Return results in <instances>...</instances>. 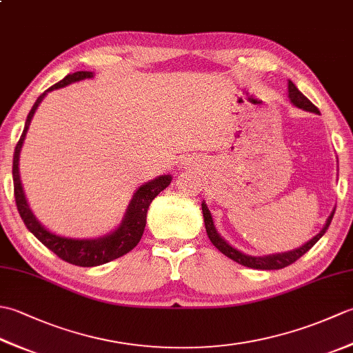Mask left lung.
Segmentation results:
<instances>
[{
  "label": "left lung",
  "mask_w": 353,
  "mask_h": 353,
  "mask_svg": "<svg viewBox=\"0 0 353 353\" xmlns=\"http://www.w3.org/2000/svg\"><path fill=\"white\" fill-rule=\"evenodd\" d=\"M288 97H290V100H291L292 104H294V106L301 108V109H305V110H310V112H316V114H320L319 109L314 106V104L308 99H306V97L301 91H299V89L296 88V85L292 83L291 80L288 81ZM201 211H203V219H205V226H206L208 236H209V239H211V243L216 247V249H219L223 254H226L228 258L238 262V264H241L244 267L256 268V270H279V268L291 265L292 262H296L299 258L303 256V254L308 252L311 247L319 241L321 236L325 235V232L327 230L329 224H331L334 212H335V211H332V214L329 215V219H327V221L325 224V228L321 229L320 234L314 236L311 241H308L305 245L299 247V249L292 250V252H287V253L272 254V256H264V258H254V256H249V254H244V253H241L239 250L234 249V247L229 245L219 234H216L211 212H209V209L206 208L205 203H201Z\"/></svg>",
  "instance_id": "obj_1"
}]
</instances>
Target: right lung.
Instances as JSON below:
<instances>
[{
	"mask_svg": "<svg viewBox=\"0 0 353 353\" xmlns=\"http://www.w3.org/2000/svg\"><path fill=\"white\" fill-rule=\"evenodd\" d=\"M92 76L94 74L91 71H77V72L68 74L63 80H61L56 85H52L43 94L39 95V99L36 100L32 110H30V114L26 119L24 132H22L17 147H14L13 170H12L14 201H17L18 212L21 215L22 221L26 223L27 229L32 232V234L39 239L45 247H48L51 252H54L59 258L79 267H95V265L106 264V262L123 256V254L129 253L133 247H137V244L141 241L142 234H144L145 223H147V209L150 203H152V200L157 196V194L163 191L171 183V176H161L152 182L142 185L141 188L134 192L130 205L127 208V212L124 215L121 226H119L114 234H110L104 238L72 239V238L59 236V235L51 234L50 230L45 229L42 224L34 219V215L32 214V211H30V208L27 205L24 191H22L21 181H19V168H18L19 152H21L22 142H24L26 133L28 130L30 121H32L37 106H39V103L43 100V97L47 95V92L52 91V89L63 88L66 85L72 83V81L91 79Z\"/></svg>",
	"mask_w": 353,
	"mask_h": 353,
	"instance_id": "1",
	"label": "right lung"
}]
</instances>
